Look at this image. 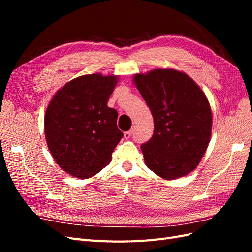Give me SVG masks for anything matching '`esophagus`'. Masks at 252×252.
<instances>
[{
	"label": "esophagus",
	"instance_id": "34e87169",
	"mask_svg": "<svg viewBox=\"0 0 252 252\" xmlns=\"http://www.w3.org/2000/svg\"><path fill=\"white\" fill-rule=\"evenodd\" d=\"M132 132H133V130H129V131L124 132V138L125 139H130L131 135H132Z\"/></svg>",
	"mask_w": 252,
	"mask_h": 252
}]
</instances>
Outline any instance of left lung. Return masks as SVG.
<instances>
[{
  "label": "left lung",
  "instance_id": "left-lung-1",
  "mask_svg": "<svg viewBox=\"0 0 252 252\" xmlns=\"http://www.w3.org/2000/svg\"><path fill=\"white\" fill-rule=\"evenodd\" d=\"M133 82L154 117L151 139L141 145L145 164L165 180L196 168L208 147L212 113L199 85L186 73L154 69Z\"/></svg>",
  "mask_w": 252,
  "mask_h": 252
}]
</instances>
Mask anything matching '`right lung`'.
<instances>
[{
    "label": "right lung",
    "instance_id": "right-lung-1",
    "mask_svg": "<svg viewBox=\"0 0 252 252\" xmlns=\"http://www.w3.org/2000/svg\"><path fill=\"white\" fill-rule=\"evenodd\" d=\"M117 84V75H82L65 84L48 105L44 119L48 149L74 178L87 179L101 171L123 138L118 112L107 106Z\"/></svg>",
    "mask_w": 252,
    "mask_h": 252
}]
</instances>
